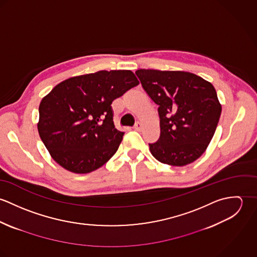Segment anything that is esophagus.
Here are the masks:
<instances>
[{
  "instance_id": "obj_1",
  "label": "esophagus",
  "mask_w": 257,
  "mask_h": 257,
  "mask_svg": "<svg viewBox=\"0 0 257 257\" xmlns=\"http://www.w3.org/2000/svg\"><path fill=\"white\" fill-rule=\"evenodd\" d=\"M142 127H143V124H142V122H140V121H137V122H136V124H135V128H136L137 131H141V130H142Z\"/></svg>"
}]
</instances>
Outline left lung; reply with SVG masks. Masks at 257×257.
<instances>
[{"instance_id":"8db88e82","label":"left lung","mask_w":257,"mask_h":257,"mask_svg":"<svg viewBox=\"0 0 257 257\" xmlns=\"http://www.w3.org/2000/svg\"><path fill=\"white\" fill-rule=\"evenodd\" d=\"M143 88L158 105L160 137L149 144L161 163L184 166L197 160L216 132L221 106L214 86L196 74L140 69Z\"/></svg>"}]
</instances>
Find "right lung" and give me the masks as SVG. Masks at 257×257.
Here are the masks:
<instances>
[{
    "label": "right lung",
    "instance_id": "right-lung-1",
    "mask_svg": "<svg viewBox=\"0 0 257 257\" xmlns=\"http://www.w3.org/2000/svg\"><path fill=\"white\" fill-rule=\"evenodd\" d=\"M139 84L131 70H102L56 85L38 109V134L51 157L78 174L109 161L124 135L114 127L110 105Z\"/></svg>",
    "mask_w": 257,
    "mask_h": 257
}]
</instances>
